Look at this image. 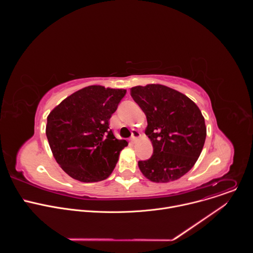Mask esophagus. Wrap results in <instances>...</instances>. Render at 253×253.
<instances>
[{
    "instance_id": "1",
    "label": "esophagus",
    "mask_w": 253,
    "mask_h": 253,
    "mask_svg": "<svg viewBox=\"0 0 253 253\" xmlns=\"http://www.w3.org/2000/svg\"><path fill=\"white\" fill-rule=\"evenodd\" d=\"M140 136H141V134H140L139 131L133 130V132H132V137H131V141H132L133 143H135V142L138 140V138H139Z\"/></svg>"
}]
</instances>
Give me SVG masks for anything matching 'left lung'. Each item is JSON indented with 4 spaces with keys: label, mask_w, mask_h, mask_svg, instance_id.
Listing matches in <instances>:
<instances>
[{
    "label": "left lung",
    "mask_w": 253,
    "mask_h": 253,
    "mask_svg": "<svg viewBox=\"0 0 253 253\" xmlns=\"http://www.w3.org/2000/svg\"><path fill=\"white\" fill-rule=\"evenodd\" d=\"M130 92L146 115L145 134L153 145V155L139 161V169L155 183L181 178L196 163L206 138L198 106L186 95L160 84L135 86Z\"/></svg>",
    "instance_id": "1"
}]
</instances>
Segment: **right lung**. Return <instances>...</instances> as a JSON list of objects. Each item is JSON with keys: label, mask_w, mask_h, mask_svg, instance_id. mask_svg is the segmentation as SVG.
I'll use <instances>...</instances> for the list:
<instances>
[{"label": "right lung", "mask_w": 253, "mask_h": 253, "mask_svg": "<svg viewBox=\"0 0 253 253\" xmlns=\"http://www.w3.org/2000/svg\"><path fill=\"white\" fill-rule=\"evenodd\" d=\"M125 89L85 87L64 99L47 117L46 135L60 167L81 182H98L113 172L128 145L109 129Z\"/></svg>", "instance_id": "right-lung-1"}]
</instances>
